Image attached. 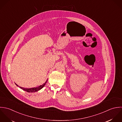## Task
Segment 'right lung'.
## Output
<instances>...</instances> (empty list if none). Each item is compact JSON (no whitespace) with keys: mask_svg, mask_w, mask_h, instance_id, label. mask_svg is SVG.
I'll return each instance as SVG.
<instances>
[{"mask_svg":"<svg viewBox=\"0 0 122 122\" xmlns=\"http://www.w3.org/2000/svg\"><path fill=\"white\" fill-rule=\"evenodd\" d=\"M47 81H48V79H47V80L46 81L44 84H43L42 85H40V86H38V87H34V88H29V89L24 88H23V87H19V86H18V85H17L16 84H16L17 86L19 87L20 88L22 89L24 91H26V92H38V91L41 90V89L45 85V84H46V83H47Z\"/></svg>","mask_w":122,"mask_h":122,"instance_id":"add662e5","label":"right lung"}]
</instances>
